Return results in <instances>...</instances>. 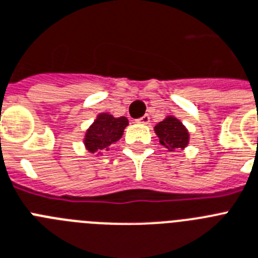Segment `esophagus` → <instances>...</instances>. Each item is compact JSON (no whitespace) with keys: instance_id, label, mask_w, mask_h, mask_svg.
<instances>
[{"instance_id":"esophagus-1","label":"esophagus","mask_w":258,"mask_h":258,"mask_svg":"<svg viewBox=\"0 0 258 258\" xmlns=\"http://www.w3.org/2000/svg\"><path fill=\"white\" fill-rule=\"evenodd\" d=\"M137 122H140V124H149L150 122V116L149 114H144V116L138 118Z\"/></svg>"}]
</instances>
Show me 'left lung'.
<instances>
[{"instance_id":"left-lung-1","label":"left lung","mask_w":258,"mask_h":258,"mask_svg":"<svg viewBox=\"0 0 258 258\" xmlns=\"http://www.w3.org/2000/svg\"><path fill=\"white\" fill-rule=\"evenodd\" d=\"M154 129L161 145L169 149V152L186 148L188 144V132L175 117H167L166 120L155 125Z\"/></svg>"}]
</instances>
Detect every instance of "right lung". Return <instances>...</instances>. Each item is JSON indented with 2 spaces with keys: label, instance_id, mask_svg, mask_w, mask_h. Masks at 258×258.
Segmentation results:
<instances>
[{
  "label": "right lung",
  "instance_id": "add662e5",
  "mask_svg": "<svg viewBox=\"0 0 258 258\" xmlns=\"http://www.w3.org/2000/svg\"><path fill=\"white\" fill-rule=\"evenodd\" d=\"M127 125L126 117L114 118L108 113H101L89 127L86 134V146L91 153H100L109 150L122 136Z\"/></svg>",
  "mask_w": 258,
  "mask_h": 258
}]
</instances>
